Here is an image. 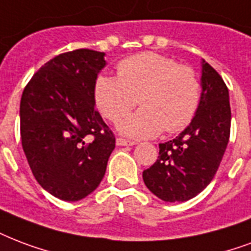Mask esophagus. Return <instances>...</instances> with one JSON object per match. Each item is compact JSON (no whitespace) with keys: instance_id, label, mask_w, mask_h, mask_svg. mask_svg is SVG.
I'll list each match as a JSON object with an SVG mask.
<instances>
[{"instance_id":"1","label":"esophagus","mask_w":251,"mask_h":251,"mask_svg":"<svg viewBox=\"0 0 251 251\" xmlns=\"http://www.w3.org/2000/svg\"><path fill=\"white\" fill-rule=\"evenodd\" d=\"M116 143H117V146H134L137 142H134V141H127V139L124 138H117Z\"/></svg>"}]
</instances>
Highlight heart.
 Instances as JSON below:
<instances>
[{"instance_id": "obj_1", "label": "heart", "mask_w": 251, "mask_h": 251, "mask_svg": "<svg viewBox=\"0 0 251 251\" xmlns=\"http://www.w3.org/2000/svg\"><path fill=\"white\" fill-rule=\"evenodd\" d=\"M118 77L100 75L93 87L97 108L118 121L139 102L142 109L122 118L118 130L131 138H151L166 129L180 131L191 124L201 99V84L191 67L174 59L145 52L117 67Z\"/></svg>"}]
</instances>
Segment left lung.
<instances>
[{
	"instance_id": "obj_1",
	"label": "left lung",
	"mask_w": 251,
	"mask_h": 251,
	"mask_svg": "<svg viewBox=\"0 0 251 251\" xmlns=\"http://www.w3.org/2000/svg\"><path fill=\"white\" fill-rule=\"evenodd\" d=\"M201 99L194 120L176 138L159 143V156L142 174L152 194L168 202L198 196L217 172L230 135L229 91L213 67L201 60Z\"/></svg>"
}]
</instances>
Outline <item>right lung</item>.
<instances>
[{
    "mask_svg": "<svg viewBox=\"0 0 251 251\" xmlns=\"http://www.w3.org/2000/svg\"><path fill=\"white\" fill-rule=\"evenodd\" d=\"M105 53L75 50L55 56L28 81L21 99V139L36 181L64 201L95 191L116 139L95 108L93 87Z\"/></svg>",
    "mask_w": 251,
    "mask_h": 251,
    "instance_id": "obj_1",
    "label": "right lung"
}]
</instances>
